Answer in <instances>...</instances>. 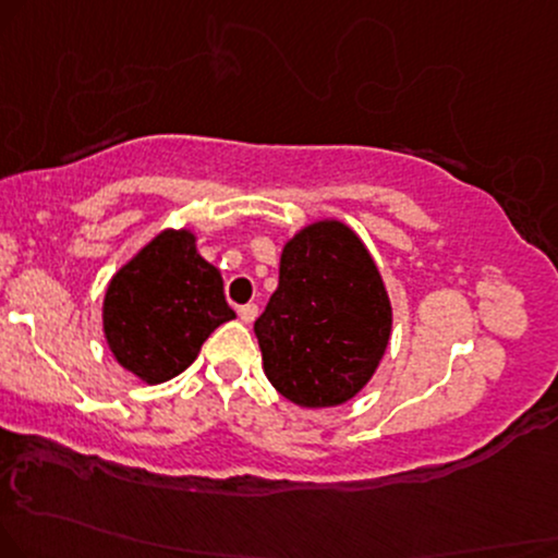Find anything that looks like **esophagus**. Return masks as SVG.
I'll return each instance as SVG.
<instances>
[{
    "mask_svg": "<svg viewBox=\"0 0 558 558\" xmlns=\"http://www.w3.org/2000/svg\"><path fill=\"white\" fill-rule=\"evenodd\" d=\"M238 315H240V320H243V323H253V320H256V315H258V307L256 305H240Z\"/></svg>",
    "mask_w": 558,
    "mask_h": 558,
    "instance_id": "esophagus-1",
    "label": "esophagus"
}]
</instances>
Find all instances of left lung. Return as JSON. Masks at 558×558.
<instances>
[{
  "mask_svg": "<svg viewBox=\"0 0 558 558\" xmlns=\"http://www.w3.org/2000/svg\"><path fill=\"white\" fill-rule=\"evenodd\" d=\"M253 328L268 383L305 409H331L375 375L393 307L360 235L320 219L287 240L279 287Z\"/></svg>",
  "mask_w": 558,
  "mask_h": 558,
  "instance_id": "left-lung-1",
  "label": "left lung"
}]
</instances>
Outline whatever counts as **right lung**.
<instances>
[{"instance_id":"obj_1","label":"right lung","mask_w":558,"mask_h":558,"mask_svg":"<svg viewBox=\"0 0 558 558\" xmlns=\"http://www.w3.org/2000/svg\"><path fill=\"white\" fill-rule=\"evenodd\" d=\"M235 318L222 274L191 230H162L113 274L102 333L116 362L147 385L181 375L217 326Z\"/></svg>"}]
</instances>
